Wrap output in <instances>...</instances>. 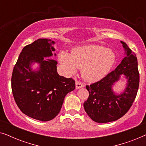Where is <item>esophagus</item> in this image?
Listing matches in <instances>:
<instances>
[{
  "mask_svg": "<svg viewBox=\"0 0 146 146\" xmlns=\"http://www.w3.org/2000/svg\"><path fill=\"white\" fill-rule=\"evenodd\" d=\"M82 87H84L83 83H82L81 82H80V81L76 82V88L79 89V88H82Z\"/></svg>",
  "mask_w": 146,
  "mask_h": 146,
  "instance_id": "1",
  "label": "esophagus"
}]
</instances>
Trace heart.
Here are the masks:
<instances>
[{"mask_svg": "<svg viewBox=\"0 0 146 146\" xmlns=\"http://www.w3.org/2000/svg\"><path fill=\"white\" fill-rule=\"evenodd\" d=\"M58 60L70 74L82 69V77L89 82H96L104 78L114 65L115 55L112 50L97 45L77 48L72 54L62 51Z\"/></svg>", "mask_w": 146, "mask_h": 146, "instance_id": "b5f03b06", "label": "heart"}]
</instances>
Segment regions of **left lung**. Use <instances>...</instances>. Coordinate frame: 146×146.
<instances>
[{
  "mask_svg": "<svg viewBox=\"0 0 146 146\" xmlns=\"http://www.w3.org/2000/svg\"><path fill=\"white\" fill-rule=\"evenodd\" d=\"M121 43L126 54L121 64L100 81L86 86L89 96L84 108L96 122L107 123L119 119L129 110L136 97L139 83L137 57L126 44L122 41ZM121 75L127 78V86L121 95H116L112 86Z\"/></svg>",
  "mask_w": 146,
  "mask_h": 146,
  "instance_id": "left-lung-1",
  "label": "left lung"
}]
</instances>
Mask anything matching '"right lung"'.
<instances>
[{
  "label": "right lung",
  "instance_id": "obj_1",
  "mask_svg": "<svg viewBox=\"0 0 146 146\" xmlns=\"http://www.w3.org/2000/svg\"><path fill=\"white\" fill-rule=\"evenodd\" d=\"M54 44L51 40L40 38L24 47L11 78L13 94L19 109L28 116L43 121L58 114L66 95L76 86L74 80L58 74L56 61L45 59L52 56ZM33 62L39 64L38 71L31 69Z\"/></svg>",
  "mask_w": 146,
  "mask_h": 146
}]
</instances>
